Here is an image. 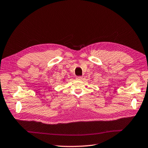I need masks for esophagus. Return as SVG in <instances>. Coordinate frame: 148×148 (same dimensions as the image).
<instances>
[{
    "instance_id": "34e87169",
    "label": "esophagus",
    "mask_w": 148,
    "mask_h": 148,
    "mask_svg": "<svg viewBox=\"0 0 148 148\" xmlns=\"http://www.w3.org/2000/svg\"><path fill=\"white\" fill-rule=\"evenodd\" d=\"M76 79H77V80H81V79H82V76H77V77H76Z\"/></svg>"
}]
</instances>
